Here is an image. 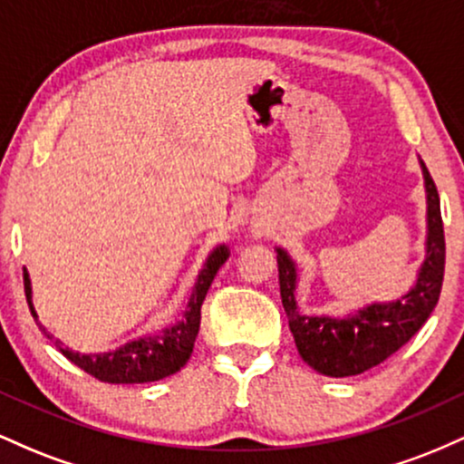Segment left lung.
Instances as JSON below:
<instances>
[{
    "label": "left lung",
    "mask_w": 464,
    "mask_h": 464,
    "mask_svg": "<svg viewBox=\"0 0 464 464\" xmlns=\"http://www.w3.org/2000/svg\"><path fill=\"white\" fill-rule=\"evenodd\" d=\"M428 194L425 262L408 295L391 303H371L347 318L305 316L295 299L296 266L284 248H276L281 303L301 358L329 377H349L382 364L423 327L439 303L445 275V231L439 191L420 161Z\"/></svg>",
    "instance_id": "obj_1"
}]
</instances>
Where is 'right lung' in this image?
Wrapping results in <instances>:
<instances>
[{
	"instance_id": "add662e5",
	"label": "right lung",
	"mask_w": 464,
	"mask_h": 464,
	"mask_svg": "<svg viewBox=\"0 0 464 464\" xmlns=\"http://www.w3.org/2000/svg\"><path fill=\"white\" fill-rule=\"evenodd\" d=\"M228 259V248L222 244L207 257L205 268L200 270L198 281H196L194 292H191L188 310L183 314V321L174 327L163 329L161 334L148 335V338L132 340L124 347L109 351V353H76V351L63 347L61 340H56V347L69 362L87 371L95 380L106 382V384H146V382H157L163 377L174 375L188 364L191 351H194L196 335L200 329V307L209 292L211 281L220 270V266ZM24 287L25 299H28L30 312L36 316L34 305H32V285L30 276L24 270ZM44 329V324L39 323ZM45 332V329H44ZM50 338V335H47Z\"/></svg>"
}]
</instances>
